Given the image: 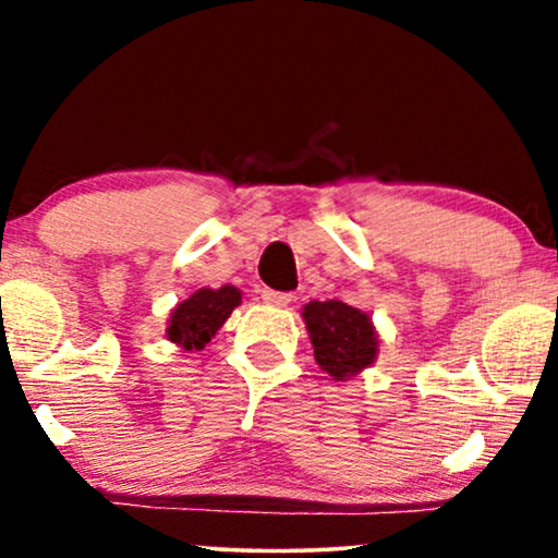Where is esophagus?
Returning a JSON list of instances; mask_svg holds the SVG:
<instances>
[{
	"label": "esophagus",
	"mask_w": 558,
	"mask_h": 558,
	"mask_svg": "<svg viewBox=\"0 0 558 558\" xmlns=\"http://www.w3.org/2000/svg\"><path fill=\"white\" fill-rule=\"evenodd\" d=\"M262 299H265V304H270V306H288V304H293V301H296L293 293L272 291V288H265V291H262Z\"/></svg>",
	"instance_id": "1"
}]
</instances>
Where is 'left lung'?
<instances>
[{
	"mask_svg": "<svg viewBox=\"0 0 558 558\" xmlns=\"http://www.w3.org/2000/svg\"><path fill=\"white\" fill-rule=\"evenodd\" d=\"M315 360L336 380L360 375L377 356V332L369 315L343 301H310L301 312Z\"/></svg>",
	"mask_w": 558,
	"mask_h": 558,
	"instance_id": "left-lung-1",
	"label": "left lung"
}]
</instances>
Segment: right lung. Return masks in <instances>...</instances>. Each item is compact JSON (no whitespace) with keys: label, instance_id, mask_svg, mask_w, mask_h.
<instances>
[{"label":"right lung","instance_id":"right-lung-1","mask_svg":"<svg viewBox=\"0 0 558 558\" xmlns=\"http://www.w3.org/2000/svg\"><path fill=\"white\" fill-rule=\"evenodd\" d=\"M239 304L241 291L235 286L198 288L170 312L165 336L183 351H202Z\"/></svg>","mask_w":558,"mask_h":558}]
</instances>
